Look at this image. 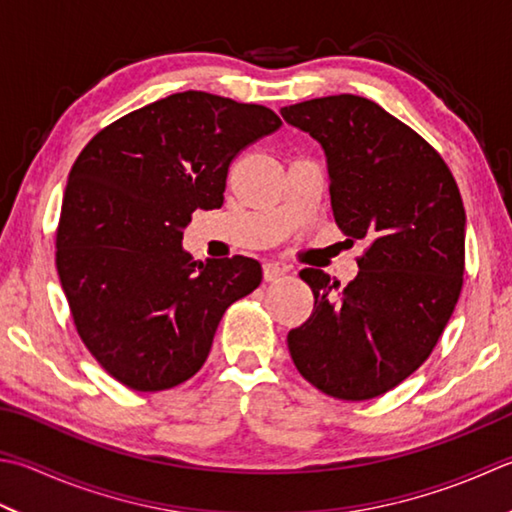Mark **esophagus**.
Instances as JSON below:
<instances>
[{"mask_svg":"<svg viewBox=\"0 0 512 512\" xmlns=\"http://www.w3.org/2000/svg\"><path fill=\"white\" fill-rule=\"evenodd\" d=\"M287 274V267L281 263H265L263 265V276L267 283H274V281H281V278Z\"/></svg>","mask_w":512,"mask_h":512,"instance_id":"34e87169","label":"esophagus"}]
</instances>
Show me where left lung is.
I'll return each mask as SVG.
<instances>
[{
  "mask_svg": "<svg viewBox=\"0 0 512 512\" xmlns=\"http://www.w3.org/2000/svg\"><path fill=\"white\" fill-rule=\"evenodd\" d=\"M321 142L334 220L363 240L359 274L341 287L301 276L314 312L287 334L296 370L334 399L381 397L435 350L464 285L466 211L439 153L379 104L341 93L281 109Z\"/></svg>",
  "mask_w": 512,
  "mask_h": 512,
  "instance_id": "8db88e82",
  "label": "left lung"
}]
</instances>
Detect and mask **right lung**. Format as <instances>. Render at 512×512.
Segmentation results:
<instances>
[{
	"label": "right lung",
	"instance_id": "right-lung-1",
	"mask_svg": "<svg viewBox=\"0 0 512 512\" xmlns=\"http://www.w3.org/2000/svg\"><path fill=\"white\" fill-rule=\"evenodd\" d=\"M281 124L267 106L185 91L115 120L77 156L55 265L77 334L115 381L185 383L227 307L260 285L258 260H194L182 229L223 205L231 160Z\"/></svg>",
	"mask_w": 512,
	"mask_h": 512
}]
</instances>
